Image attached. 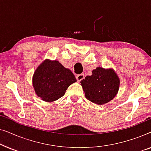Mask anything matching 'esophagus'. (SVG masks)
I'll list each match as a JSON object with an SVG mask.
<instances>
[{"label": "esophagus", "mask_w": 151, "mask_h": 151, "mask_svg": "<svg viewBox=\"0 0 151 151\" xmlns=\"http://www.w3.org/2000/svg\"><path fill=\"white\" fill-rule=\"evenodd\" d=\"M84 78V75L83 73L79 74V75L76 76V79H77L78 82H80L82 80H83Z\"/></svg>", "instance_id": "esophagus-1"}]
</instances>
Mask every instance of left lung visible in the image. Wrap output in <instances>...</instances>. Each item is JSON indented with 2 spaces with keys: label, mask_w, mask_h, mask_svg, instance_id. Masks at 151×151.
Listing matches in <instances>:
<instances>
[{
  "label": "left lung",
  "mask_w": 151,
  "mask_h": 151,
  "mask_svg": "<svg viewBox=\"0 0 151 151\" xmlns=\"http://www.w3.org/2000/svg\"><path fill=\"white\" fill-rule=\"evenodd\" d=\"M81 80L86 98L97 104H103L113 100L119 90V80L113 69L98 67Z\"/></svg>",
  "instance_id": "8db88e82"
}]
</instances>
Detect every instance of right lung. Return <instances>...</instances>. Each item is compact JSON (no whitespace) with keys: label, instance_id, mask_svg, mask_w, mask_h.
Segmentation results:
<instances>
[{"label":"right lung","instance_id":"right-lung-1","mask_svg":"<svg viewBox=\"0 0 151 151\" xmlns=\"http://www.w3.org/2000/svg\"><path fill=\"white\" fill-rule=\"evenodd\" d=\"M76 81L73 73L58 61L45 60L35 71L33 86L38 97L52 102L63 97L69 85Z\"/></svg>","mask_w":151,"mask_h":151}]
</instances>
